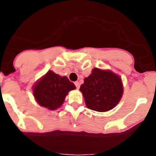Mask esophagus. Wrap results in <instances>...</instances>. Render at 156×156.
I'll use <instances>...</instances> for the list:
<instances>
[{"label":"esophagus","mask_w":156,"mask_h":156,"mask_svg":"<svg viewBox=\"0 0 156 156\" xmlns=\"http://www.w3.org/2000/svg\"><path fill=\"white\" fill-rule=\"evenodd\" d=\"M74 84L76 85V87L77 89H79V88H80V83L78 82V81H76V82L74 83Z\"/></svg>","instance_id":"34e87169"}]
</instances>
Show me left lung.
<instances>
[{
  "mask_svg": "<svg viewBox=\"0 0 156 156\" xmlns=\"http://www.w3.org/2000/svg\"><path fill=\"white\" fill-rule=\"evenodd\" d=\"M80 90L84 97L88 108L97 112H107L120 101L123 91L120 77L109 70L95 68L84 79Z\"/></svg>",
  "mask_w": 156,
  "mask_h": 156,
  "instance_id": "8db88e82",
  "label": "left lung"
}]
</instances>
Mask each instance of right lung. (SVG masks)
I'll return each instance as SVG.
<instances>
[{"label":"right lung","instance_id":"obj_1","mask_svg":"<svg viewBox=\"0 0 156 156\" xmlns=\"http://www.w3.org/2000/svg\"><path fill=\"white\" fill-rule=\"evenodd\" d=\"M76 89L66 76L48 71L34 87V95L40 105L55 110L62 105L69 91Z\"/></svg>","mask_w":156,"mask_h":156}]
</instances>
